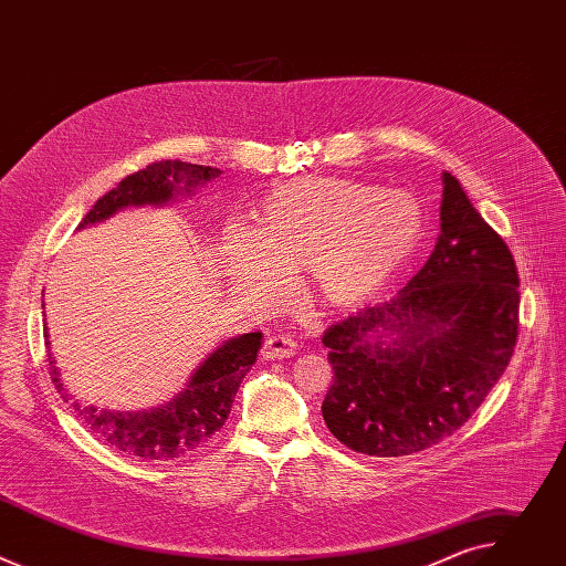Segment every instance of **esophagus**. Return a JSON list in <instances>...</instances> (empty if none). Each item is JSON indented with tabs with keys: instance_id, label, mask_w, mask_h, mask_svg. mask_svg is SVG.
I'll use <instances>...</instances> for the list:
<instances>
[{
	"instance_id": "34e87169",
	"label": "esophagus",
	"mask_w": 566,
	"mask_h": 566,
	"mask_svg": "<svg viewBox=\"0 0 566 566\" xmlns=\"http://www.w3.org/2000/svg\"><path fill=\"white\" fill-rule=\"evenodd\" d=\"M295 352H297V343L289 334H273V336H269L266 343H264V349H262V354L266 358H271V360L295 356Z\"/></svg>"
}]
</instances>
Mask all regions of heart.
Segmentation results:
<instances>
[{"instance_id": "heart-1", "label": "heart", "mask_w": 566, "mask_h": 566, "mask_svg": "<svg viewBox=\"0 0 566 566\" xmlns=\"http://www.w3.org/2000/svg\"><path fill=\"white\" fill-rule=\"evenodd\" d=\"M423 210L406 190L306 177L280 188L262 208L255 234L223 232V260L237 289L255 304L282 295L289 271L306 269L313 297L334 308L385 289L417 253Z\"/></svg>"}]
</instances>
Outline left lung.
Wrapping results in <instances>:
<instances>
[{
    "label": "left lung",
    "mask_w": 566,
    "mask_h": 566,
    "mask_svg": "<svg viewBox=\"0 0 566 566\" xmlns=\"http://www.w3.org/2000/svg\"><path fill=\"white\" fill-rule=\"evenodd\" d=\"M520 277L506 241L443 172L441 232L394 300L332 325L329 432L369 457H406L454 434L511 363Z\"/></svg>",
    "instance_id": "8db88e82"
}]
</instances>
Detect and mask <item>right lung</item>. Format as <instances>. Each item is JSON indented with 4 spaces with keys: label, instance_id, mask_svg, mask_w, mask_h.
Returning a JSON list of instances; mask_svg holds the SVG:
<instances>
[{
    "label": "right lung",
    "instance_id": "add662e5",
    "mask_svg": "<svg viewBox=\"0 0 566 566\" xmlns=\"http://www.w3.org/2000/svg\"><path fill=\"white\" fill-rule=\"evenodd\" d=\"M221 172L210 166H195L186 160H156L147 168L125 177L114 190L103 195L96 206L83 217L77 228L112 217L116 210L127 206H160L168 203L175 195L192 192L199 184H206ZM184 185V189L178 186ZM46 347L49 336L44 329ZM262 347V334H244L226 340L217 347L201 367L192 374L186 389L175 396L166 406L149 412H107L94 406L72 400L69 406L77 417L87 423L94 437L103 439L107 446L143 461H172L190 454L214 437L226 423L234 394L258 360ZM51 380L64 400L71 394L62 387L55 360L49 349Z\"/></svg>",
    "mask_w": 566,
    "mask_h": 566
}]
</instances>
